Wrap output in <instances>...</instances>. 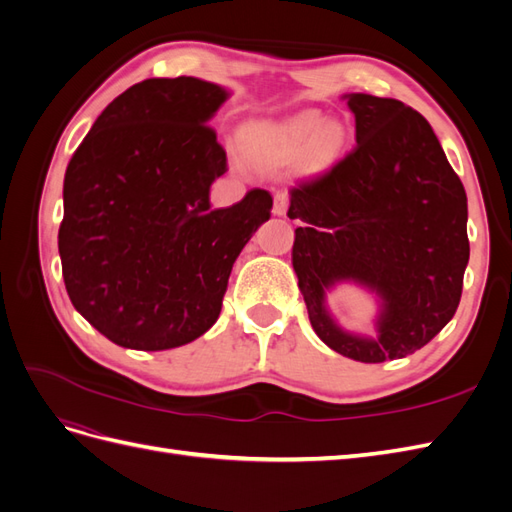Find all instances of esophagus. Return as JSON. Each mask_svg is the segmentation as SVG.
Listing matches in <instances>:
<instances>
[{
    "instance_id": "esophagus-1",
    "label": "esophagus",
    "mask_w": 512,
    "mask_h": 512,
    "mask_svg": "<svg viewBox=\"0 0 512 512\" xmlns=\"http://www.w3.org/2000/svg\"><path fill=\"white\" fill-rule=\"evenodd\" d=\"M286 211H288V194H284V192L275 194V198H273V213L277 215V218H284Z\"/></svg>"
}]
</instances>
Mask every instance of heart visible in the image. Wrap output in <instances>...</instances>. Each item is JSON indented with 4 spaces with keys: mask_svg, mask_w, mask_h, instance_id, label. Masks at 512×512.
<instances>
[{
    "mask_svg": "<svg viewBox=\"0 0 512 512\" xmlns=\"http://www.w3.org/2000/svg\"><path fill=\"white\" fill-rule=\"evenodd\" d=\"M241 149L254 164L265 168L299 160L309 170H324L344 158L348 130L342 119L320 117L318 111H299L280 121H260L239 134Z\"/></svg>",
    "mask_w": 512,
    "mask_h": 512,
    "instance_id": "heart-1",
    "label": "heart"
}]
</instances>
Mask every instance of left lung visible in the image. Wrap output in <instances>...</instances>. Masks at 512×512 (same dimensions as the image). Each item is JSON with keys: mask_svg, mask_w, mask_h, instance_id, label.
Masks as SVG:
<instances>
[{"mask_svg": "<svg viewBox=\"0 0 512 512\" xmlns=\"http://www.w3.org/2000/svg\"><path fill=\"white\" fill-rule=\"evenodd\" d=\"M356 147L290 192L292 267L309 322L331 350L361 363L404 359L457 312L470 260L468 196L427 119L393 98L344 94ZM369 291L376 336L344 330L326 297Z\"/></svg>", "mask_w": 512, "mask_h": 512, "instance_id": "left-lung-1", "label": "left lung"}]
</instances>
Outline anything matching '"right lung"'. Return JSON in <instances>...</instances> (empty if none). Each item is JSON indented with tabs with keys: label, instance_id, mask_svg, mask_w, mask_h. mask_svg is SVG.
<instances>
[{
	"label": "right lung",
	"instance_id": "obj_1",
	"mask_svg": "<svg viewBox=\"0 0 512 512\" xmlns=\"http://www.w3.org/2000/svg\"><path fill=\"white\" fill-rule=\"evenodd\" d=\"M228 98L194 76L136 83L68 164L61 273L76 312L117 346L156 352L207 333L237 256L271 218L265 190L211 209L226 151L207 123Z\"/></svg>",
	"mask_w": 512,
	"mask_h": 512
}]
</instances>
